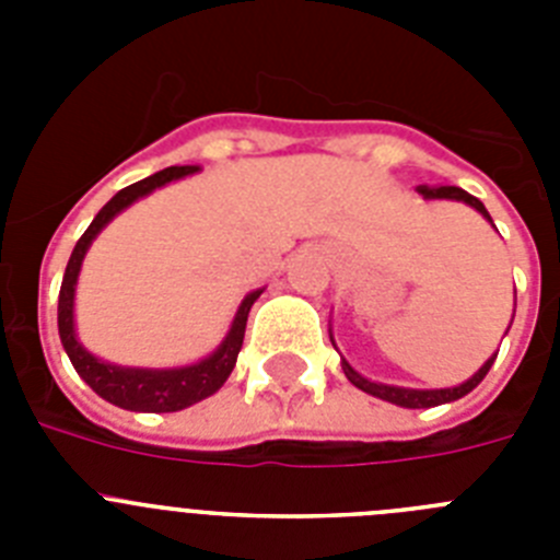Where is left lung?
Segmentation results:
<instances>
[{"mask_svg": "<svg viewBox=\"0 0 560 560\" xmlns=\"http://www.w3.org/2000/svg\"><path fill=\"white\" fill-rule=\"evenodd\" d=\"M418 192L423 196V199H454V201H465V205H471L474 210H479L485 215V219L491 221V215H488V210H485V205L479 199H474L471 192H465L463 187H429V185H420ZM493 224V221H491ZM334 341V339H330ZM497 359V355H493ZM493 359H488L482 364V368L477 370V373L471 375V378L465 381V384H459V387H452V389H407V387H389V384H375V381L364 378V375L355 373L353 368H350L348 361L341 359V370H345V375L350 378V384H355L359 389H364V393L375 395V398L381 400H389V404H395V407H407V409H429V407H440V404H448V400H457L463 398V395L471 393L474 387H477L479 381L488 375V370H491Z\"/></svg>", "mask_w": 560, "mask_h": 560, "instance_id": "obj_1", "label": "left lung"}]
</instances>
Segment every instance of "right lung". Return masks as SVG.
<instances>
[{
	"mask_svg": "<svg viewBox=\"0 0 560 560\" xmlns=\"http://www.w3.org/2000/svg\"><path fill=\"white\" fill-rule=\"evenodd\" d=\"M199 171L196 165H173L165 171L153 173L148 179L133 182V185L122 187L106 207L95 215V221L89 224V230L78 237L75 249L69 255L67 271H63L61 294H58V334H61V345L67 350L72 368L78 370L89 387L95 389L101 398H106L108 404L120 409H131V412H179V409L192 407L199 400L210 398L212 393H219L221 384L230 378L232 368H235L237 353H241V345H244L246 334V319H249V308L255 305V300L260 296V291H252L246 296L241 308H237L235 319H232V328L226 334V339L221 341V348L212 355H207L199 364H190V368L179 370H133V368H114L106 361L95 359V355L83 350L81 341L75 339V325H72V303H75V283L78 271H81V260L86 255L89 244L95 241L97 232L108 224V221L117 215L120 210H126L128 205L148 196L156 187L167 185L173 179H182L187 173Z\"/></svg>",
	"mask_w": 560,
	"mask_h": 560,
	"instance_id": "obj_1",
	"label": "right lung"
}]
</instances>
